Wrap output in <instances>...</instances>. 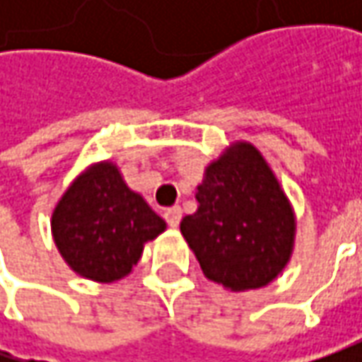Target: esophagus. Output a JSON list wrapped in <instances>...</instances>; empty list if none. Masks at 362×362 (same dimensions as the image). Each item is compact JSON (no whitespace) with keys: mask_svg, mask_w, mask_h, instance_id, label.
Instances as JSON below:
<instances>
[{"mask_svg":"<svg viewBox=\"0 0 362 362\" xmlns=\"http://www.w3.org/2000/svg\"><path fill=\"white\" fill-rule=\"evenodd\" d=\"M181 216H183L181 207H169V209L165 211V219H167V223H169L171 228H177V226L181 223Z\"/></svg>","mask_w":362,"mask_h":362,"instance_id":"esophagus-1","label":"esophagus"}]
</instances>
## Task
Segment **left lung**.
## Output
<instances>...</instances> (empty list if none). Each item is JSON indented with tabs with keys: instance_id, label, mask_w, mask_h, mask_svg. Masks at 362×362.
Here are the masks:
<instances>
[{
	"instance_id": "left-lung-1",
	"label": "left lung",
	"mask_w": 362,
	"mask_h": 362,
	"mask_svg": "<svg viewBox=\"0 0 362 362\" xmlns=\"http://www.w3.org/2000/svg\"><path fill=\"white\" fill-rule=\"evenodd\" d=\"M193 216L181 233L205 278L231 292L268 286L290 262L296 216L268 160L252 143H231L205 167Z\"/></svg>"
}]
</instances>
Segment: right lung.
I'll list each match as a JSON object with an SVG mask.
<instances>
[{
  "mask_svg": "<svg viewBox=\"0 0 362 362\" xmlns=\"http://www.w3.org/2000/svg\"><path fill=\"white\" fill-rule=\"evenodd\" d=\"M165 230V219L124 183L112 160L84 169L52 211V235L64 262L100 284L129 276L145 243Z\"/></svg>",
  "mask_w": 362,
  "mask_h": 362,
  "instance_id": "1",
  "label": "right lung"
}]
</instances>
